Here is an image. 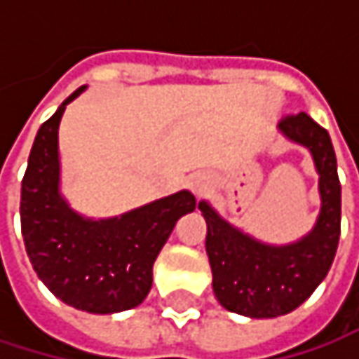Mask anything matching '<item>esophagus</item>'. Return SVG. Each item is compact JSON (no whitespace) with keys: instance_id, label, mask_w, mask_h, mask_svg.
Listing matches in <instances>:
<instances>
[{"instance_id":"esophagus-1","label":"esophagus","mask_w":359,"mask_h":359,"mask_svg":"<svg viewBox=\"0 0 359 359\" xmlns=\"http://www.w3.org/2000/svg\"><path fill=\"white\" fill-rule=\"evenodd\" d=\"M187 187H189L193 193H201V191H205V189L210 187V177H208V175H201V172L191 175V177L187 179Z\"/></svg>"}]
</instances>
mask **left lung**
<instances>
[{
  "mask_svg": "<svg viewBox=\"0 0 359 359\" xmlns=\"http://www.w3.org/2000/svg\"><path fill=\"white\" fill-rule=\"evenodd\" d=\"M278 130L312 154L318 172L320 214L308 235L270 245L233 226L205 199L197 205L208 224L214 295L229 312L250 318H276L299 308L328 274L341 235V182L328 133L306 111L280 120Z\"/></svg>",
  "mask_w": 359,
  "mask_h": 359,
  "instance_id": "1",
  "label": "left lung"
}]
</instances>
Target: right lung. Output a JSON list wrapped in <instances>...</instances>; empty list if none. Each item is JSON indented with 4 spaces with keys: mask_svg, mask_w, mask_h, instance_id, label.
I'll list each match as a JSON object with an SVG mask.
<instances>
[{
    "mask_svg": "<svg viewBox=\"0 0 359 359\" xmlns=\"http://www.w3.org/2000/svg\"><path fill=\"white\" fill-rule=\"evenodd\" d=\"M79 87L41 124L20 193V222L29 259L43 285L64 304L89 314L137 308L154 283V262L180 216L195 210L179 191L114 218H87L60 191L57 128Z\"/></svg>",
    "mask_w": 359,
    "mask_h": 359,
    "instance_id": "right-lung-1",
    "label": "right lung"
}]
</instances>
